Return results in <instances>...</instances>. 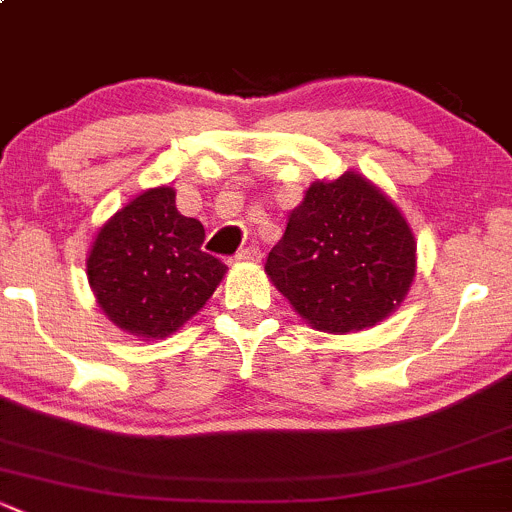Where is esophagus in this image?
Instances as JSON below:
<instances>
[{"label":"esophagus","mask_w":512,"mask_h":512,"mask_svg":"<svg viewBox=\"0 0 512 512\" xmlns=\"http://www.w3.org/2000/svg\"><path fill=\"white\" fill-rule=\"evenodd\" d=\"M262 257L260 247H245V250H240L238 255H235V260L238 262H257Z\"/></svg>","instance_id":"esophagus-1"}]
</instances>
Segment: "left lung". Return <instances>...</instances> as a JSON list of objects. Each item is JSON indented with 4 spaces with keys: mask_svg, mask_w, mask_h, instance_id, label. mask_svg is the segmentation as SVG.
Here are the masks:
<instances>
[{
    "mask_svg": "<svg viewBox=\"0 0 512 512\" xmlns=\"http://www.w3.org/2000/svg\"><path fill=\"white\" fill-rule=\"evenodd\" d=\"M265 272L306 324L343 336L380 324L405 301L417 240L373 181L346 171L306 188Z\"/></svg>",
    "mask_w": 512,
    "mask_h": 512,
    "instance_id": "8db88e82",
    "label": "left lung"
}]
</instances>
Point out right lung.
<instances>
[{
    "mask_svg": "<svg viewBox=\"0 0 512 512\" xmlns=\"http://www.w3.org/2000/svg\"><path fill=\"white\" fill-rule=\"evenodd\" d=\"M203 238L201 220L179 213L171 186L129 198L100 225L85 260L102 314L139 341L179 331L228 272L201 250Z\"/></svg>",
    "mask_w": 512,
    "mask_h": 512,
    "instance_id": "obj_1",
    "label": "right lung"
}]
</instances>
